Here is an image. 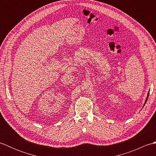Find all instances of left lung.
<instances>
[{
    "label": "left lung",
    "mask_w": 156,
    "mask_h": 156,
    "mask_svg": "<svg viewBox=\"0 0 156 156\" xmlns=\"http://www.w3.org/2000/svg\"><path fill=\"white\" fill-rule=\"evenodd\" d=\"M149 94H150V91L148 92V94H147V98H146V100H145V103H144V106L145 105V103H146V102H147V98H148V97H149Z\"/></svg>",
    "instance_id": "8db88e82"
}]
</instances>
